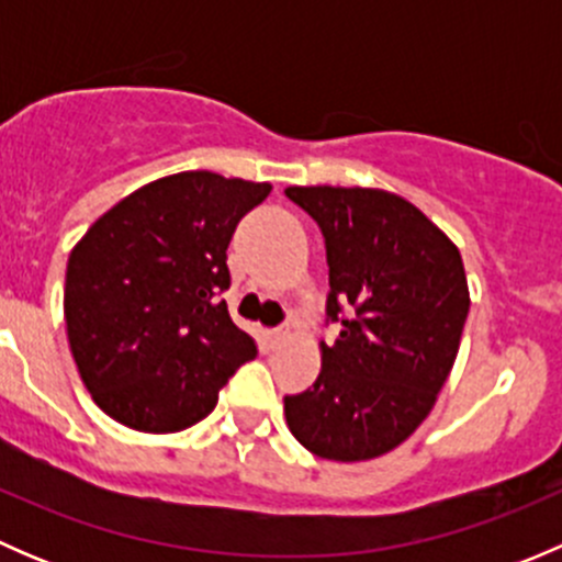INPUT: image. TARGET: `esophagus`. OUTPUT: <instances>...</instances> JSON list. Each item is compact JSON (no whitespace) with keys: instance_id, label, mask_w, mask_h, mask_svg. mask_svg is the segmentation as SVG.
<instances>
[{"instance_id":"1","label":"esophagus","mask_w":562,"mask_h":562,"mask_svg":"<svg viewBox=\"0 0 562 562\" xmlns=\"http://www.w3.org/2000/svg\"><path fill=\"white\" fill-rule=\"evenodd\" d=\"M288 337H291L288 328H269V331H266V342H269V348H280Z\"/></svg>"}]
</instances>
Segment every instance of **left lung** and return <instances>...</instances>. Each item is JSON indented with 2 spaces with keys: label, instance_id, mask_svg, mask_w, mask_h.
<instances>
[{
  "label": "left lung",
  "instance_id": "1",
  "mask_svg": "<svg viewBox=\"0 0 562 562\" xmlns=\"http://www.w3.org/2000/svg\"><path fill=\"white\" fill-rule=\"evenodd\" d=\"M326 245L323 370L285 396L293 438L359 462L396 449L429 416L454 367L470 296L459 249L413 203L370 187H288Z\"/></svg>",
  "mask_w": 562,
  "mask_h": 562
}]
</instances>
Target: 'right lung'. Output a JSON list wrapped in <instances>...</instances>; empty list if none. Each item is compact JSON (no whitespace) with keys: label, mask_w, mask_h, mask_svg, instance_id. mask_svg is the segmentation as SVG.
<instances>
[{"label":"right lung","mask_w":562,"mask_h":562,"mask_svg":"<svg viewBox=\"0 0 562 562\" xmlns=\"http://www.w3.org/2000/svg\"><path fill=\"white\" fill-rule=\"evenodd\" d=\"M271 184L184 171L108 209L67 260L65 323L92 400L138 432H179L258 356L228 315L236 225Z\"/></svg>","instance_id":"1"}]
</instances>
